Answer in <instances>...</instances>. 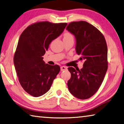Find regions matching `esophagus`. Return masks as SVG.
Here are the masks:
<instances>
[{
    "instance_id": "obj_1",
    "label": "esophagus",
    "mask_w": 124,
    "mask_h": 124,
    "mask_svg": "<svg viewBox=\"0 0 124 124\" xmlns=\"http://www.w3.org/2000/svg\"><path fill=\"white\" fill-rule=\"evenodd\" d=\"M67 70V67H65V66H62L61 67V71H64V70Z\"/></svg>"
}]
</instances>
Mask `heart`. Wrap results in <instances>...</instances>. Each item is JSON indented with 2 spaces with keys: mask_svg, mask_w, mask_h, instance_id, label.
<instances>
[{
  "mask_svg": "<svg viewBox=\"0 0 124 124\" xmlns=\"http://www.w3.org/2000/svg\"><path fill=\"white\" fill-rule=\"evenodd\" d=\"M70 38H73V35H71V33H70V32H68L64 33L63 39H70Z\"/></svg>",
  "mask_w": 124,
  "mask_h": 124,
  "instance_id": "b5f03b06",
  "label": "heart"
}]
</instances>
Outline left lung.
Wrapping results in <instances>:
<instances>
[{"mask_svg":"<svg viewBox=\"0 0 124 124\" xmlns=\"http://www.w3.org/2000/svg\"><path fill=\"white\" fill-rule=\"evenodd\" d=\"M67 30L75 36L76 52L84 61L83 68L69 67V92L80 99L91 98L98 91L108 68L107 46L100 31L87 22H72Z\"/></svg>","mask_w":124,"mask_h":124,"instance_id":"left-lung-1","label":"left lung"}]
</instances>
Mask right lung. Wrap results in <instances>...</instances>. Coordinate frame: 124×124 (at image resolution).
Listing matches in <instances>:
<instances>
[{"mask_svg": "<svg viewBox=\"0 0 124 124\" xmlns=\"http://www.w3.org/2000/svg\"><path fill=\"white\" fill-rule=\"evenodd\" d=\"M67 25L36 22L27 27L20 36L13 57L15 69L22 88L34 97L46 93L60 72L58 65L46 64L42 56Z\"/></svg>", "mask_w": 124, "mask_h": 124, "instance_id": "1", "label": "right lung"}]
</instances>
